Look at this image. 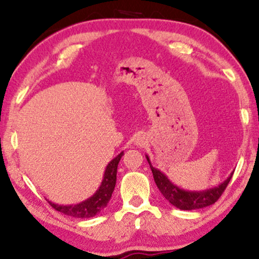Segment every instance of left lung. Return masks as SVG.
<instances>
[{
    "label": "left lung",
    "instance_id": "left-lung-1",
    "mask_svg": "<svg viewBox=\"0 0 259 259\" xmlns=\"http://www.w3.org/2000/svg\"><path fill=\"white\" fill-rule=\"evenodd\" d=\"M146 159L148 164H150L152 173H153L154 182L157 184L159 191H160L162 196L165 197V199L169 204H172L177 208H180V210H198V208H203L214 204L219 199V197L222 196V193L224 192V190L226 189V186H228V184L231 180L233 175L232 171L231 175L224 182L219 184L218 186H213L211 189H206L203 191H189L177 186L160 169L153 167L147 154Z\"/></svg>",
    "mask_w": 259,
    "mask_h": 259
}]
</instances>
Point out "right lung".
<instances>
[{"label":"right lung","mask_w":259,"mask_h":259,"mask_svg":"<svg viewBox=\"0 0 259 259\" xmlns=\"http://www.w3.org/2000/svg\"><path fill=\"white\" fill-rule=\"evenodd\" d=\"M123 155V152L119 153L114 159H112L106 166L104 178L100 186L95 191L93 196L87 198L86 200L81 201L75 205H59L48 200V203L55 208L56 211L61 212L66 215H70L74 218H91L100 213L104 208L107 206L109 199H111L113 191H114L116 183V171H118V164L120 159Z\"/></svg>","instance_id":"right-lung-1"}]
</instances>
